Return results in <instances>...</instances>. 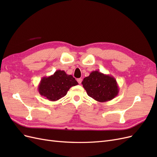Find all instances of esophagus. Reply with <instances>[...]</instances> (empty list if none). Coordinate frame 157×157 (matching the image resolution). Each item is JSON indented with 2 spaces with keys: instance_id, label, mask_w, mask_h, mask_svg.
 I'll return each instance as SVG.
<instances>
[{
  "instance_id": "1",
  "label": "esophagus",
  "mask_w": 157,
  "mask_h": 157,
  "mask_svg": "<svg viewBox=\"0 0 157 157\" xmlns=\"http://www.w3.org/2000/svg\"><path fill=\"white\" fill-rule=\"evenodd\" d=\"M82 78H78L77 79V82H78V84H81V82H82Z\"/></svg>"
}]
</instances>
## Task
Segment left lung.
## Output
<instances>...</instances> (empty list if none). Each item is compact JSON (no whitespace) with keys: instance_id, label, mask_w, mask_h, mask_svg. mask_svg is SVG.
<instances>
[{"instance_id":"left-lung-1","label":"left lung","mask_w":157,"mask_h":157,"mask_svg":"<svg viewBox=\"0 0 157 157\" xmlns=\"http://www.w3.org/2000/svg\"><path fill=\"white\" fill-rule=\"evenodd\" d=\"M90 97L99 102L112 100L119 92L116 79L110 75L94 71L82 82Z\"/></svg>"}]
</instances>
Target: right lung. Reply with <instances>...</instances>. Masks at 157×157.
<instances>
[{
	"label": "right lung",
	"instance_id": "1",
	"mask_svg": "<svg viewBox=\"0 0 157 157\" xmlns=\"http://www.w3.org/2000/svg\"><path fill=\"white\" fill-rule=\"evenodd\" d=\"M78 84L72 75H67L64 71L57 70L49 77H42L38 90L41 96L55 101L64 97L71 87Z\"/></svg>",
	"mask_w": 157,
	"mask_h": 157
}]
</instances>
